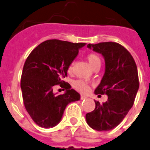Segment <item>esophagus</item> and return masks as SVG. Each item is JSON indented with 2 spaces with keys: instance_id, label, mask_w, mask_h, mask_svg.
<instances>
[{
  "instance_id": "1",
  "label": "esophagus",
  "mask_w": 150,
  "mask_h": 150,
  "mask_svg": "<svg viewBox=\"0 0 150 150\" xmlns=\"http://www.w3.org/2000/svg\"><path fill=\"white\" fill-rule=\"evenodd\" d=\"M85 98H87V97L85 96V95H83V94H81V100H83V99H85Z\"/></svg>"
}]
</instances>
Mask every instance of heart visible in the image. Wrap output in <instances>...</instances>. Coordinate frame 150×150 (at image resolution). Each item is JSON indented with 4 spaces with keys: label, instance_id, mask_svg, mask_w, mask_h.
Returning a JSON list of instances; mask_svg holds the SVG:
<instances>
[{
    "label": "heart",
    "instance_id": "1",
    "mask_svg": "<svg viewBox=\"0 0 150 150\" xmlns=\"http://www.w3.org/2000/svg\"><path fill=\"white\" fill-rule=\"evenodd\" d=\"M87 59H88L89 64H90V65L93 69L100 67L101 60H100V56L97 53L91 52V53L88 54L87 55ZM71 69H72V63L69 65V69H68L69 71H71ZM73 87H74V88H75L81 93H86L89 90L88 83L83 81L81 79H79V80H76V81H74L73 82Z\"/></svg>",
    "mask_w": 150,
    "mask_h": 150
}]
</instances>
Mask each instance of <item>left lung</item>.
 <instances>
[{"instance_id":"left-lung-1","label":"left lung","mask_w":150,"mask_h":150,"mask_svg":"<svg viewBox=\"0 0 150 150\" xmlns=\"http://www.w3.org/2000/svg\"><path fill=\"white\" fill-rule=\"evenodd\" d=\"M102 54L105 72L94 93L107 94L106 102L95 100V108L86 114L87 123L97 131H108L119 125L133 107L139 82L136 62L126 48L115 42L88 44Z\"/></svg>"}]
</instances>
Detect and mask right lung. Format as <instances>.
Wrapping results in <instances>:
<instances>
[{"instance_id": "right-lung-1", "label": "right lung", "mask_w": 150, "mask_h": 150, "mask_svg": "<svg viewBox=\"0 0 150 150\" xmlns=\"http://www.w3.org/2000/svg\"><path fill=\"white\" fill-rule=\"evenodd\" d=\"M84 46L83 42L49 40L36 46L26 59L21 81L23 100L30 117L41 127L57 125L68 104L80 99L63 79ZM58 84L67 90L65 94H54V86Z\"/></svg>"}]
</instances>
